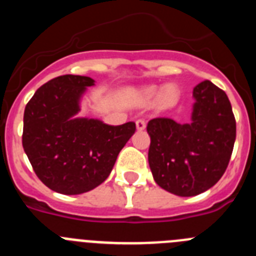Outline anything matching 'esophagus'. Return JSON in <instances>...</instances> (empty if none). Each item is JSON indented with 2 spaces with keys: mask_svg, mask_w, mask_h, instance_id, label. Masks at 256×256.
Instances as JSON below:
<instances>
[{
  "mask_svg": "<svg viewBox=\"0 0 256 256\" xmlns=\"http://www.w3.org/2000/svg\"><path fill=\"white\" fill-rule=\"evenodd\" d=\"M136 126H137L138 130H144L146 128V122H144V119H137L136 120Z\"/></svg>",
  "mask_w": 256,
  "mask_h": 256,
  "instance_id": "esophagus-1",
  "label": "esophagus"
}]
</instances>
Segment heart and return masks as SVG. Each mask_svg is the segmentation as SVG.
Listing matches in <instances>:
<instances>
[{
  "instance_id": "b5f03b06",
  "label": "heart",
  "mask_w": 256,
  "mask_h": 256,
  "mask_svg": "<svg viewBox=\"0 0 256 256\" xmlns=\"http://www.w3.org/2000/svg\"><path fill=\"white\" fill-rule=\"evenodd\" d=\"M142 96H144V100L148 101H151L156 98V97H159V102L162 106H172L177 101L178 91L177 88L172 84L162 88V92H160V88L158 87H148L142 92Z\"/></svg>"
}]
</instances>
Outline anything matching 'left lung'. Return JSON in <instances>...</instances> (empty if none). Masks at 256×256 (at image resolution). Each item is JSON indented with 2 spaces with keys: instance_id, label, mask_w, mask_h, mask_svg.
<instances>
[{
  "instance_id": "8db88e82",
  "label": "left lung",
  "mask_w": 256,
  "mask_h": 256,
  "mask_svg": "<svg viewBox=\"0 0 256 256\" xmlns=\"http://www.w3.org/2000/svg\"><path fill=\"white\" fill-rule=\"evenodd\" d=\"M192 122L169 118L148 123V164L154 180L177 196H196L224 174L236 140V119L227 94L210 80L194 88Z\"/></svg>"
}]
</instances>
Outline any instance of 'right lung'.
<instances>
[{
  "label": "right lung",
  "mask_w": 256,
  "mask_h": 256,
  "mask_svg": "<svg viewBox=\"0 0 256 256\" xmlns=\"http://www.w3.org/2000/svg\"><path fill=\"white\" fill-rule=\"evenodd\" d=\"M90 76H56L38 88L24 110L22 148L32 168L52 191L79 195L108 177L134 122L108 126L97 119L73 118Z\"/></svg>",
  "instance_id": "1"
}]
</instances>
